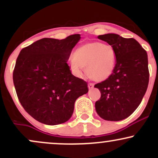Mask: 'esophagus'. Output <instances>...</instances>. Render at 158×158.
<instances>
[{"label": "esophagus", "instance_id": "esophagus-1", "mask_svg": "<svg viewBox=\"0 0 158 158\" xmlns=\"http://www.w3.org/2000/svg\"><path fill=\"white\" fill-rule=\"evenodd\" d=\"M94 87V83H88V88H89V89H92Z\"/></svg>", "mask_w": 158, "mask_h": 158}]
</instances>
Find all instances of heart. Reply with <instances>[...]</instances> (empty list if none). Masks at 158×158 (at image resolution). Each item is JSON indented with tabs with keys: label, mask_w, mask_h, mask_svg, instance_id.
I'll list each match as a JSON object with an SVG mask.
<instances>
[{
	"label": "heart",
	"mask_w": 158,
	"mask_h": 158,
	"mask_svg": "<svg viewBox=\"0 0 158 158\" xmlns=\"http://www.w3.org/2000/svg\"><path fill=\"white\" fill-rule=\"evenodd\" d=\"M116 64L117 53L113 46L92 41L81 45L75 50L70 66L78 76L82 75L83 68H86V73L90 79L102 81L113 73Z\"/></svg>",
	"instance_id": "b5f03b06"
}]
</instances>
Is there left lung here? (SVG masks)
Here are the masks:
<instances>
[{"label":"left lung","mask_w":158,"mask_h":158,"mask_svg":"<svg viewBox=\"0 0 158 158\" xmlns=\"http://www.w3.org/2000/svg\"><path fill=\"white\" fill-rule=\"evenodd\" d=\"M98 39L114 47L117 64L109 78L94 85L101 93L95 103L96 111L106 120H122L137 109L147 90V52L135 39L117 34H105Z\"/></svg>","instance_id":"8db88e82"}]
</instances>
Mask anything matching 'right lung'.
<instances>
[{
	"label": "right lung",
	"mask_w": 158,
	"mask_h": 158,
	"mask_svg": "<svg viewBox=\"0 0 158 158\" xmlns=\"http://www.w3.org/2000/svg\"><path fill=\"white\" fill-rule=\"evenodd\" d=\"M80 35L64 39H40L22 49L16 60L13 82L21 106L39 122L61 124L71 117L77 98L88 84L74 77L67 63Z\"/></svg>",
	"instance_id": "1"
}]
</instances>
